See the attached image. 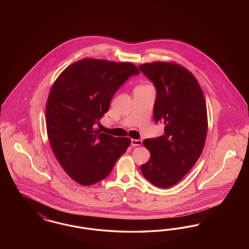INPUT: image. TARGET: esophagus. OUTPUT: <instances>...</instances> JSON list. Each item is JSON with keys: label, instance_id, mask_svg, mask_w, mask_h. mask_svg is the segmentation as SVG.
<instances>
[{"label": "esophagus", "instance_id": "esophagus-1", "mask_svg": "<svg viewBox=\"0 0 249 249\" xmlns=\"http://www.w3.org/2000/svg\"><path fill=\"white\" fill-rule=\"evenodd\" d=\"M131 145L132 146H139L142 145V140H138V139H131Z\"/></svg>", "mask_w": 249, "mask_h": 249}]
</instances>
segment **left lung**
<instances>
[{
	"label": "left lung",
	"mask_w": 249,
	"mask_h": 249,
	"mask_svg": "<svg viewBox=\"0 0 249 249\" xmlns=\"http://www.w3.org/2000/svg\"><path fill=\"white\" fill-rule=\"evenodd\" d=\"M154 84L156 123L164 134L143 140L150 159L141 165L142 176L167 189L184 178L200 158L207 135V110L201 86L194 75L174 62L156 61L139 66Z\"/></svg>",
	"instance_id": "8db88e82"
}]
</instances>
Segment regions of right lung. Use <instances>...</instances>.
<instances>
[{
    "label": "right lung",
    "instance_id": "1",
    "mask_svg": "<svg viewBox=\"0 0 249 249\" xmlns=\"http://www.w3.org/2000/svg\"><path fill=\"white\" fill-rule=\"evenodd\" d=\"M140 71L131 62L80 59L53 84L46 107L48 140L59 164L71 179L89 186L105 179L129 147L128 137L94 129L112 98Z\"/></svg>",
    "mask_w": 249,
    "mask_h": 249
}]
</instances>
